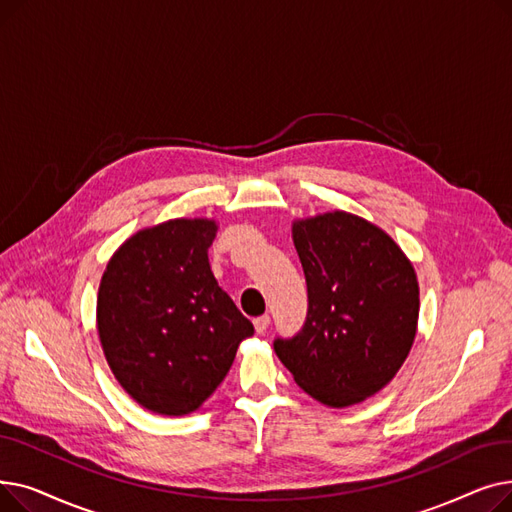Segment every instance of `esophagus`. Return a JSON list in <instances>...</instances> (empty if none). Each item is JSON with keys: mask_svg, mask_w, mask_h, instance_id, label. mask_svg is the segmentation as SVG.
<instances>
[{"mask_svg": "<svg viewBox=\"0 0 512 512\" xmlns=\"http://www.w3.org/2000/svg\"><path fill=\"white\" fill-rule=\"evenodd\" d=\"M253 326H255V332H257V334H263L267 328H270V315L257 317V319L253 321Z\"/></svg>", "mask_w": 512, "mask_h": 512, "instance_id": "esophagus-1", "label": "esophagus"}]
</instances>
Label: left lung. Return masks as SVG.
<instances>
[{
    "label": "left lung",
    "instance_id": "8db88e82",
    "mask_svg": "<svg viewBox=\"0 0 512 512\" xmlns=\"http://www.w3.org/2000/svg\"><path fill=\"white\" fill-rule=\"evenodd\" d=\"M309 311L303 330L274 342L311 398L332 409L359 405L392 382L411 353L419 282L411 259L380 226L348 211L292 222Z\"/></svg>",
    "mask_w": 512,
    "mask_h": 512
}]
</instances>
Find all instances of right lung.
Listing matches in <instances>:
<instances>
[{
	"instance_id": "add662e5",
	"label": "right lung",
	"mask_w": 512,
	"mask_h": 512,
	"mask_svg": "<svg viewBox=\"0 0 512 512\" xmlns=\"http://www.w3.org/2000/svg\"><path fill=\"white\" fill-rule=\"evenodd\" d=\"M211 218H176L134 232L107 261L97 332L126 394L151 413H195L226 378L238 344L253 336L215 280Z\"/></svg>"
}]
</instances>
